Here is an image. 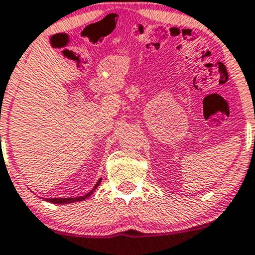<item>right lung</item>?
Listing matches in <instances>:
<instances>
[{"instance_id": "right-lung-1", "label": "right lung", "mask_w": 255, "mask_h": 255, "mask_svg": "<svg viewBox=\"0 0 255 255\" xmlns=\"http://www.w3.org/2000/svg\"><path fill=\"white\" fill-rule=\"evenodd\" d=\"M101 179L100 178L99 181L96 182V184L94 185V188L91 189L89 193L85 194V195L83 196H79V197H55V199H45V201L48 202H51V204H56V205H64V204H73V202H78V201H84V200H87L88 197H89L91 194L94 193V191L96 190V188L99 187L100 183H101Z\"/></svg>"}]
</instances>
